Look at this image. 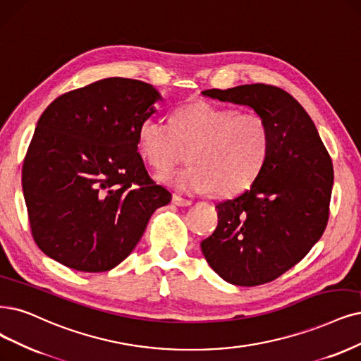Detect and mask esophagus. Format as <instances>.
I'll return each mask as SVG.
<instances>
[{
	"instance_id": "esophagus-1",
	"label": "esophagus",
	"mask_w": 361,
	"mask_h": 361,
	"mask_svg": "<svg viewBox=\"0 0 361 361\" xmlns=\"http://www.w3.org/2000/svg\"><path fill=\"white\" fill-rule=\"evenodd\" d=\"M172 204H176L178 207H189V205H192V201H189V199H184L178 195H173L172 196Z\"/></svg>"
}]
</instances>
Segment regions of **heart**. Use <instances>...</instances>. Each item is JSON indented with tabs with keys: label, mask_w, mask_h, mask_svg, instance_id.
<instances>
[{
	"label": "heart",
	"mask_w": 361,
	"mask_h": 361,
	"mask_svg": "<svg viewBox=\"0 0 361 361\" xmlns=\"http://www.w3.org/2000/svg\"><path fill=\"white\" fill-rule=\"evenodd\" d=\"M138 147L157 172L172 169L188 150L192 164L160 180L180 192L212 190L228 197L259 177L269 156L271 130L256 113L193 101L173 111L169 123L157 116L145 117L138 128Z\"/></svg>",
	"instance_id": "obj_1"
}]
</instances>
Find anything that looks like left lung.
I'll list each match as a JSON object with an SVG mask.
<instances>
[{"mask_svg": "<svg viewBox=\"0 0 361 361\" xmlns=\"http://www.w3.org/2000/svg\"><path fill=\"white\" fill-rule=\"evenodd\" d=\"M202 95L251 106L271 130L262 172L248 190L217 204L219 224L201 243L202 252L231 284L271 283L308 255L326 229L330 154L308 113L283 89L256 83Z\"/></svg>", "mask_w": 361, "mask_h": 361, "instance_id": "8db88e82", "label": "left lung"}]
</instances>
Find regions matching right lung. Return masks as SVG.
I'll use <instances>...</instances> for the list:
<instances>
[{"label": "right lung", "instance_id": "1", "mask_svg": "<svg viewBox=\"0 0 361 361\" xmlns=\"http://www.w3.org/2000/svg\"><path fill=\"white\" fill-rule=\"evenodd\" d=\"M160 93L140 80L110 77L66 92L42 117L22 166L35 244L80 272L123 262L171 193L138 153V128Z\"/></svg>", "mask_w": 361, "mask_h": 361}]
</instances>
